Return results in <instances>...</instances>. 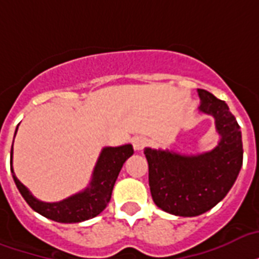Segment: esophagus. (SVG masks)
Returning a JSON list of instances; mask_svg holds the SVG:
<instances>
[{
  "instance_id": "esophagus-1",
  "label": "esophagus",
  "mask_w": 259,
  "mask_h": 259,
  "mask_svg": "<svg viewBox=\"0 0 259 259\" xmlns=\"http://www.w3.org/2000/svg\"><path fill=\"white\" fill-rule=\"evenodd\" d=\"M132 144H133V148L136 151H143L144 148L147 147L148 144V140L143 136H137V137H134L132 140Z\"/></svg>"
}]
</instances>
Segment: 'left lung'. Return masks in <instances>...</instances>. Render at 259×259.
Instances as JSON below:
<instances>
[{
    "instance_id": "obj_1",
    "label": "left lung",
    "mask_w": 259,
    "mask_h": 259,
    "mask_svg": "<svg viewBox=\"0 0 259 259\" xmlns=\"http://www.w3.org/2000/svg\"><path fill=\"white\" fill-rule=\"evenodd\" d=\"M200 111L214 116L222 140L198 156L145 148L152 200L164 212L193 217L216 206L231 190L243 163L242 133L224 100L198 90Z\"/></svg>"
}]
</instances>
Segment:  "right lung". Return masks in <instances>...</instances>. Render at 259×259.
Returning <instances> with one entry per match:
<instances>
[{"label":"right lung","instance_id":"right-lung-1","mask_svg":"<svg viewBox=\"0 0 259 259\" xmlns=\"http://www.w3.org/2000/svg\"><path fill=\"white\" fill-rule=\"evenodd\" d=\"M12 152L13 149H11V171L13 174ZM133 153V147L130 144L122 147L104 148L95 167L94 178L90 187H87L82 193L72 195L61 202L50 204L37 201L32 197L28 189L15 177V174L13 179L20 194L23 195V198L35 212L58 223H80L98 216L107 206L111 198L112 187L115 185L122 165Z\"/></svg>","mask_w":259,"mask_h":259}]
</instances>
